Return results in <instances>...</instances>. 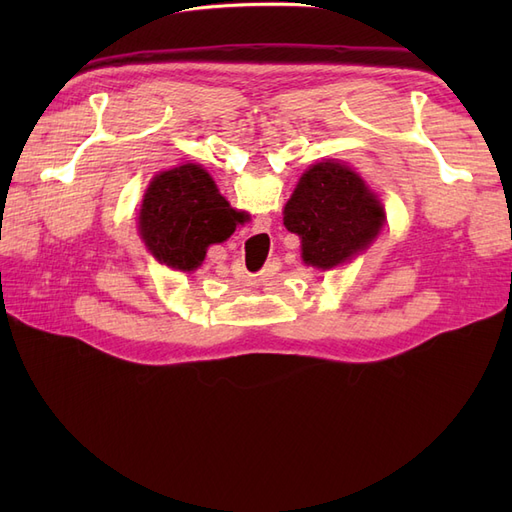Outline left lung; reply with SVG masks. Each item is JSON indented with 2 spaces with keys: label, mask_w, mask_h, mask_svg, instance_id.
<instances>
[{
  "label": "left lung",
  "mask_w": 512,
  "mask_h": 512,
  "mask_svg": "<svg viewBox=\"0 0 512 512\" xmlns=\"http://www.w3.org/2000/svg\"><path fill=\"white\" fill-rule=\"evenodd\" d=\"M384 211L376 194L344 164L320 162L301 177L284 209V226L301 237L303 260L342 265L378 235Z\"/></svg>",
  "instance_id": "obj_1"
}]
</instances>
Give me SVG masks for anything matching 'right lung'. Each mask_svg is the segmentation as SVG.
I'll list each match as a JSON object with an SVG mask.
<instances>
[{"mask_svg":"<svg viewBox=\"0 0 512 512\" xmlns=\"http://www.w3.org/2000/svg\"><path fill=\"white\" fill-rule=\"evenodd\" d=\"M243 215L224 200L198 164L166 170L151 181L141 209V235L164 265L194 271L211 243L226 241Z\"/></svg>","mask_w":512,"mask_h":512,"instance_id":"add662e5","label":"right lung"}]
</instances>
